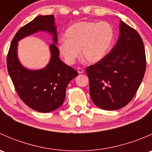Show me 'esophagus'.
<instances>
[{
	"mask_svg": "<svg viewBox=\"0 0 152 152\" xmlns=\"http://www.w3.org/2000/svg\"><path fill=\"white\" fill-rule=\"evenodd\" d=\"M77 72L79 73V74H82V73H84V70H83V69L81 68V67H78Z\"/></svg>",
	"mask_w": 152,
	"mask_h": 152,
	"instance_id": "esophagus-1",
	"label": "esophagus"
}]
</instances>
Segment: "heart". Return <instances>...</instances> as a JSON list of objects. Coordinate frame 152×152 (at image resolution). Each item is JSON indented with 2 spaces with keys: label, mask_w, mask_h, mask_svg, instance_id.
Returning a JSON list of instances; mask_svg holds the SVG:
<instances>
[{
  "label": "heart",
  "mask_w": 152,
  "mask_h": 152,
  "mask_svg": "<svg viewBox=\"0 0 152 152\" xmlns=\"http://www.w3.org/2000/svg\"><path fill=\"white\" fill-rule=\"evenodd\" d=\"M114 29L107 22L83 21L67 29L65 39L58 45V50L68 65H73L81 54L87 63L95 64L105 58L114 40Z\"/></svg>",
  "instance_id": "1"
}]
</instances>
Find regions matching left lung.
Masks as SVG:
<instances>
[{
	"instance_id": "obj_1",
	"label": "left lung",
	"mask_w": 152,
	"mask_h": 152,
	"mask_svg": "<svg viewBox=\"0 0 152 152\" xmlns=\"http://www.w3.org/2000/svg\"><path fill=\"white\" fill-rule=\"evenodd\" d=\"M145 66L141 37L121 20L115 45L104 59L86 69L90 95L95 105L105 110L125 107L140 87Z\"/></svg>"
}]
</instances>
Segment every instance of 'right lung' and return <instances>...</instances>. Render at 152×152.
<instances>
[{
  "label": "right lung",
  "instance_id": "add662e5",
  "mask_svg": "<svg viewBox=\"0 0 152 152\" xmlns=\"http://www.w3.org/2000/svg\"><path fill=\"white\" fill-rule=\"evenodd\" d=\"M47 32L52 36L49 46L51 57L43 69L31 70L18 58V42L37 32ZM57 28L54 15H39L19 29L14 37L7 56V69L15 90L23 102L40 113H49L64 103L67 86L79 73L59 59Z\"/></svg>",
  "mask_w": 152,
  "mask_h": 152
}]
</instances>
